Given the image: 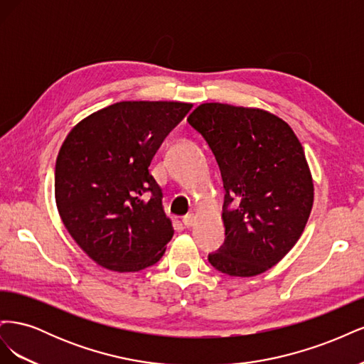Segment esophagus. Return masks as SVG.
I'll use <instances>...</instances> for the list:
<instances>
[{"label": "esophagus", "mask_w": 364, "mask_h": 364, "mask_svg": "<svg viewBox=\"0 0 364 364\" xmlns=\"http://www.w3.org/2000/svg\"><path fill=\"white\" fill-rule=\"evenodd\" d=\"M194 223H196V215H194V214H186V215L183 217V225H185L186 228H191Z\"/></svg>", "instance_id": "obj_1"}]
</instances>
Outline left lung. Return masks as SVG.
Here are the masks:
<instances>
[{
	"mask_svg": "<svg viewBox=\"0 0 364 364\" xmlns=\"http://www.w3.org/2000/svg\"><path fill=\"white\" fill-rule=\"evenodd\" d=\"M186 119L211 147L226 191V240L209 262L229 277L267 272L297 243L313 209L302 144L282 118L258 107L202 103Z\"/></svg>",
	"mask_w": 364,
	"mask_h": 364,
	"instance_id": "left-lung-1",
	"label": "left lung"
}]
</instances>
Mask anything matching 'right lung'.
Instances as JSON below:
<instances>
[{
    "label": "right lung",
    "mask_w": 364,
    "mask_h": 364,
    "mask_svg": "<svg viewBox=\"0 0 364 364\" xmlns=\"http://www.w3.org/2000/svg\"><path fill=\"white\" fill-rule=\"evenodd\" d=\"M191 103L119 102L80 119L65 138L54 173L63 226L107 270L158 262L174 229L149 165Z\"/></svg>",
    "instance_id": "obj_1"
}]
</instances>
